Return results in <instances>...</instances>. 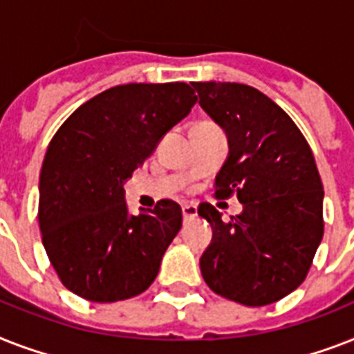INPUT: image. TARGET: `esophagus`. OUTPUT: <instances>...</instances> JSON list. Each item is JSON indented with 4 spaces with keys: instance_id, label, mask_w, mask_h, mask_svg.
<instances>
[{
    "instance_id": "esophagus-1",
    "label": "esophagus",
    "mask_w": 354,
    "mask_h": 354,
    "mask_svg": "<svg viewBox=\"0 0 354 354\" xmlns=\"http://www.w3.org/2000/svg\"><path fill=\"white\" fill-rule=\"evenodd\" d=\"M182 211H183V221L185 222L193 221L194 216L198 215V209H196V205L194 204H183Z\"/></svg>"
}]
</instances>
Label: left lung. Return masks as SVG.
<instances>
[{
  "label": "left lung",
  "mask_w": 354,
  "mask_h": 354,
  "mask_svg": "<svg viewBox=\"0 0 354 354\" xmlns=\"http://www.w3.org/2000/svg\"><path fill=\"white\" fill-rule=\"evenodd\" d=\"M200 106L222 127L230 156L215 180L216 198L242 213L222 221L213 205L198 215L213 227L200 257L211 290L248 307L283 299L301 285L324 236V185L296 122L259 90L236 82H193Z\"/></svg>",
  "instance_id": "8db88e82"
}]
</instances>
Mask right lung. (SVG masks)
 I'll return each instance as SVG.
<instances>
[{
	"mask_svg": "<svg viewBox=\"0 0 354 354\" xmlns=\"http://www.w3.org/2000/svg\"><path fill=\"white\" fill-rule=\"evenodd\" d=\"M194 102L185 82L113 86L77 108L53 136L41 163L38 224L68 290L113 303L152 285L182 227V207L165 198L128 215L122 183Z\"/></svg>",
	"mask_w": 354,
	"mask_h": 354,
	"instance_id": "add662e5",
	"label": "right lung"
}]
</instances>
